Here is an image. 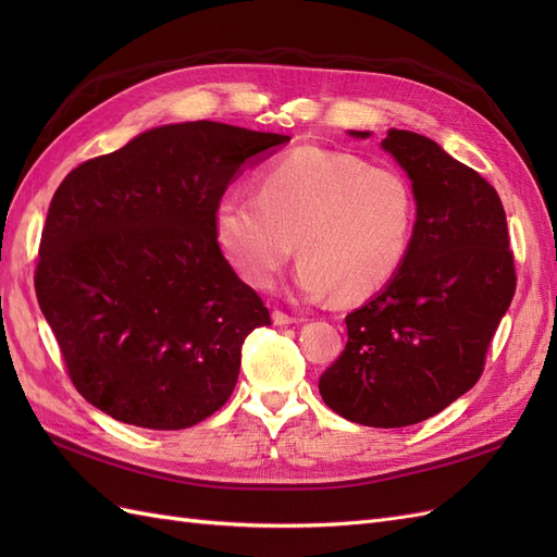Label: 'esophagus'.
Instances as JSON below:
<instances>
[{
	"mask_svg": "<svg viewBox=\"0 0 557 557\" xmlns=\"http://www.w3.org/2000/svg\"><path fill=\"white\" fill-rule=\"evenodd\" d=\"M272 318H274L276 325H293V323H299V320H301V318L285 313V311H281V309H276V311L272 313Z\"/></svg>",
	"mask_w": 557,
	"mask_h": 557,
	"instance_id": "34e87169",
	"label": "esophagus"
}]
</instances>
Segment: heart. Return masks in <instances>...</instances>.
I'll use <instances>...</instances> for the list:
<instances>
[{
  "mask_svg": "<svg viewBox=\"0 0 557 557\" xmlns=\"http://www.w3.org/2000/svg\"><path fill=\"white\" fill-rule=\"evenodd\" d=\"M416 218V193L401 172L305 146L264 166L258 195L227 193L218 201L215 237L252 288H272L297 246L305 256L297 267L301 290H339L358 301L399 274Z\"/></svg>",
  "mask_w": 557,
  "mask_h": 557,
  "instance_id": "1",
  "label": "heart"
}]
</instances>
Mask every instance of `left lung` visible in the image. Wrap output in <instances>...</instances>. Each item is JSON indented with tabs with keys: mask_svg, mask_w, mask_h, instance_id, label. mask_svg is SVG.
<instances>
[{
	"mask_svg": "<svg viewBox=\"0 0 557 557\" xmlns=\"http://www.w3.org/2000/svg\"><path fill=\"white\" fill-rule=\"evenodd\" d=\"M383 148L411 178L413 246L385 290L346 315V348L318 387L352 423L407 428L476 385L516 267L502 199L479 172L416 132L391 129Z\"/></svg>",
	"mask_w": 557,
	"mask_h": 557,
	"instance_id": "1",
	"label": "left lung"
}]
</instances>
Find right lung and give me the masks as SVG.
Returning a JSON list of instances; mask_svg holds the SVG:
<instances>
[{
	"label": "right lung",
	"instance_id": "obj_1",
	"mask_svg": "<svg viewBox=\"0 0 557 557\" xmlns=\"http://www.w3.org/2000/svg\"><path fill=\"white\" fill-rule=\"evenodd\" d=\"M285 141L213 121L164 125L60 183L35 288L92 407L185 430L230 399L246 336L272 318L225 260L215 209L250 158Z\"/></svg>",
	"mask_w": 557,
	"mask_h": 557
}]
</instances>
